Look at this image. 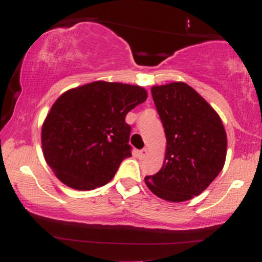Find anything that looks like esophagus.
<instances>
[{"label":"esophagus","instance_id":"34e87169","mask_svg":"<svg viewBox=\"0 0 262 262\" xmlns=\"http://www.w3.org/2000/svg\"><path fill=\"white\" fill-rule=\"evenodd\" d=\"M146 155H148V149H141L140 151H139V156H140L141 159L145 158Z\"/></svg>","mask_w":262,"mask_h":262}]
</instances>
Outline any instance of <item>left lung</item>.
Here are the masks:
<instances>
[{"label":"left lung","mask_w":262,"mask_h":262,"mask_svg":"<svg viewBox=\"0 0 262 262\" xmlns=\"http://www.w3.org/2000/svg\"><path fill=\"white\" fill-rule=\"evenodd\" d=\"M164 125L166 151L158 173L145 177L155 196L185 202L206 189L219 175L227 156V133L221 117L185 82L151 87Z\"/></svg>","instance_id":"8db88e82"}]
</instances>
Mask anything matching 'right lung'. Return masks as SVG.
I'll return each instance as SVG.
<instances>
[{
  "mask_svg": "<svg viewBox=\"0 0 262 262\" xmlns=\"http://www.w3.org/2000/svg\"><path fill=\"white\" fill-rule=\"evenodd\" d=\"M146 97L143 87L106 81L62 93L41 127L45 161L60 181L80 191L110 182L132 156L125 116Z\"/></svg>",
  "mask_w": 262,
  "mask_h": 262,
  "instance_id": "1",
  "label": "right lung"
}]
</instances>
